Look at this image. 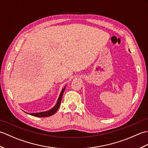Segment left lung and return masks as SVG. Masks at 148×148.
Returning a JSON list of instances; mask_svg holds the SVG:
<instances>
[{"instance_id": "obj_1", "label": "left lung", "mask_w": 148, "mask_h": 148, "mask_svg": "<svg viewBox=\"0 0 148 148\" xmlns=\"http://www.w3.org/2000/svg\"><path fill=\"white\" fill-rule=\"evenodd\" d=\"M129 51H130V50H129Z\"/></svg>"}]
</instances>
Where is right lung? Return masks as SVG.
I'll return each instance as SVG.
<instances>
[{
  "instance_id": "add662e5",
  "label": "right lung",
  "mask_w": 148,
  "mask_h": 148,
  "mask_svg": "<svg viewBox=\"0 0 148 148\" xmlns=\"http://www.w3.org/2000/svg\"><path fill=\"white\" fill-rule=\"evenodd\" d=\"M66 86H67V85H66ZM66 86H65L64 88L62 90L60 94V95H59L58 98L57 102H56L55 106L53 107V108L51 109H49V110H48V111H46L36 112V113H29V112H26V113H27V114H29L30 115H32L33 116H36V117H48V116H50L53 115L56 111H57V110L58 109L60 106L62 96H63V94H64V92L65 91Z\"/></svg>"
}]
</instances>
